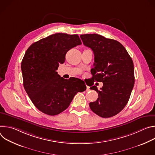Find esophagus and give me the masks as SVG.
<instances>
[{
    "instance_id": "esophagus-1",
    "label": "esophagus",
    "mask_w": 155,
    "mask_h": 155,
    "mask_svg": "<svg viewBox=\"0 0 155 155\" xmlns=\"http://www.w3.org/2000/svg\"><path fill=\"white\" fill-rule=\"evenodd\" d=\"M86 90L88 91V90H90V87L88 86H86Z\"/></svg>"
}]
</instances>
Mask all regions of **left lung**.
I'll list each match as a JSON object with an SVG mask.
<instances>
[{"instance_id": "obj_1", "label": "left lung", "mask_w": 155, "mask_h": 155, "mask_svg": "<svg viewBox=\"0 0 155 155\" xmlns=\"http://www.w3.org/2000/svg\"><path fill=\"white\" fill-rule=\"evenodd\" d=\"M80 38L94 54L92 78L103 83L101 90L96 86L90 87L99 96L90 103V108L101 117H114L124 108L133 89V61L122 44L115 40L96 34L81 35Z\"/></svg>"}]
</instances>
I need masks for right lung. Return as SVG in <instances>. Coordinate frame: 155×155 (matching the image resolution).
Listing matches in <instances>:
<instances>
[{
  "mask_svg": "<svg viewBox=\"0 0 155 155\" xmlns=\"http://www.w3.org/2000/svg\"><path fill=\"white\" fill-rule=\"evenodd\" d=\"M81 41L77 34L57 33L28 48L21 62L25 89L34 105L43 114L56 115L67 108L78 92L86 90L77 78L64 79L56 71L65 54Z\"/></svg>",
  "mask_w": 155,
  "mask_h": 155,
  "instance_id": "right-lung-1",
  "label": "right lung"
}]
</instances>
